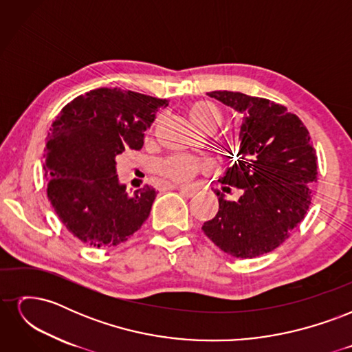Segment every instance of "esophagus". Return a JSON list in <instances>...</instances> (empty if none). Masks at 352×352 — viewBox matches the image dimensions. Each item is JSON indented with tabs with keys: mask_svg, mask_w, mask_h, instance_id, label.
<instances>
[{
	"mask_svg": "<svg viewBox=\"0 0 352 352\" xmlns=\"http://www.w3.org/2000/svg\"><path fill=\"white\" fill-rule=\"evenodd\" d=\"M175 188L179 190L180 194L185 197H192L195 194V188L189 185H175Z\"/></svg>",
	"mask_w": 352,
	"mask_h": 352,
	"instance_id": "34e87169",
	"label": "esophagus"
}]
</instances>
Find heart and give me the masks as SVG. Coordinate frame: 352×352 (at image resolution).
Listing matches in <instances>:
<instances>
[{"instance_id":"1","label":"heart","mask_w":352,"mask_h":352,"mask_svg":"<svg viewBox=\"0 0 352 352\" xmlns=\"http://www.w3.org/2000/svg\"><path fill=\"white\" fill-rule=\"evenodd\" d=\"M188 117L189 122L201 133H212L221 123L220 110L214 104L206 101H198L190 105L188 109ZM199 168L201 163L198 160L188 157H172L163 163L162 172L168 179L182 182V180H189Z\"/></svg>"}]
</instances>
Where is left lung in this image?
<instances>
[{
  "label": "left lung",
  "mask_w": 352,
  "mask_h": 352,
  "mask_svg": "<svg viewBox=\"0 0 352 352\" xmlns=\"http://www.w3.org/2000/svg\"><path fill=\"white\" fill-rule=\"evenodd\" d=\"M238 117V160L212 189L219 211L202 225L217 247L236 258H255L278 248L304 220L317 180V157L302 122L283 105L242 92L207 94ZM233 155V154H232ZM232 187L238 200L226 199Z\"/></svg>",
  "instance_id": "1"
}]
</instances>
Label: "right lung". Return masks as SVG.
Returning <instances> with one entry per match:
<instances>
[{"instance_id": "right-lung-1", "label": "right lung", "mask_w": 352, "mask_h": 352, "mask_svg": "<svg viewBox=\"0 0 352 352\" xmlns=\"http://www.w3.org/2000/svg\"><path fill=\"white\" fill-rule=\"evenodd\" d=\"M167 100L98 88L70 101L52 122L44 154L47 194L73 236L95 248L129 239L150 216L155 189L127 194L116 157L141 150Z\"/></svg>"}]
</instances>
